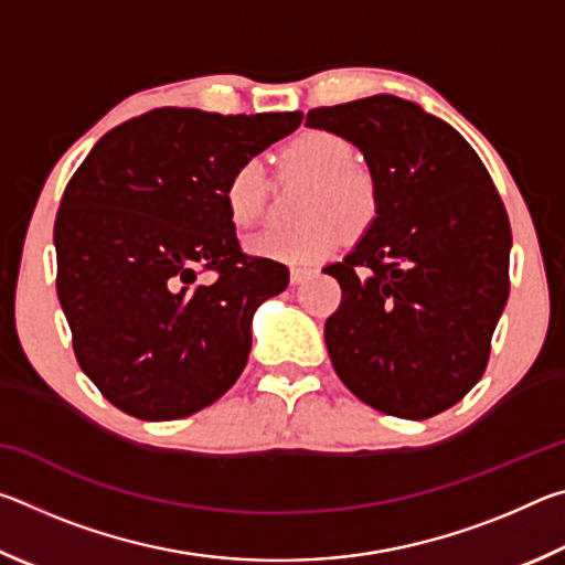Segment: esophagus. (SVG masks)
<instances>
[{"instance_id":"1","label":"esophagus","mask_w":565,"mask_h":565,"mask_svg":"<svg viewBox=\"0 0 565 565\" xmlns=\"http://www.w3.org/2000/svg\"><path fill=\"white\" fill-rule=\"evenodd\" d=\"M309 276H311V269H299V266H294L291 274H289L291 286H299V284H303L306 279H309Z\"/></svg>"}]
</instances>
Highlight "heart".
Listing matches in <instances>:
<instances>
[{
  "label": "heart",
  "instance_id": "b5f03b06",
  "mask_svg": "<svg viewBox=\"0 0 565 565\" xmlns=\"http://www.w3.org/2000/svg\"><path fill=\"white\" fill-rule=\"evenodd\" d=\"M284 167L313 181L296 228H264L246 238V252L262 259L311 266L337 252L343 232L359 236L376 216V191L369 177L353 171L356 151L347 139L327 129H309L281 149ZM269 194V181L259 159H244L224 186L228 218L236 226L259 222Z\"/></svg>",
  "mask_w": 565,
  "mask_h": 565
}]
</instances>
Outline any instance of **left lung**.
Masks as SVG:
<instances>
[{
    "instance_id": "left-lung-1",
    "label": "left lung",
    "mask_w": 565,
    "mask_h": 565,
    "mask_svg": "<svg viewBox=\"0 0 565 565\" xmlns=\"http://www.w3.org/2000/svg\"><path fill=\"white\" fill-rule=\"evenodd\" d=\"M366 159L376 218L327 274L341 286L323 339L353 396L424 420L483 376L509 299L511 224L499 191L451 124L376 94L306 114Z\"/></svg>"
}]
</instances>
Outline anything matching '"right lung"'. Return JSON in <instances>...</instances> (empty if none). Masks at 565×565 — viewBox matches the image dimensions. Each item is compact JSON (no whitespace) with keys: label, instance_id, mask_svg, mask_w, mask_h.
Masks as SVG:
<instances>
[{"label":"right lung","instance_id":"obj_1","mask_svg":"<svg viewBox=\"0 0 565 565\" xmlns=\"http://www.w3.org/2000/svg\"><path fill=\"white\" fill-rule=\"evenodd\" d=\"M299 124L164 107L104 134L74 171L54 222L56 296L82 371L124 414L184 418L242 376L254 311L289 269L242 252L224 186Z\"/></svg>","mask_w":565,"mask_h":565}]
</instances>
